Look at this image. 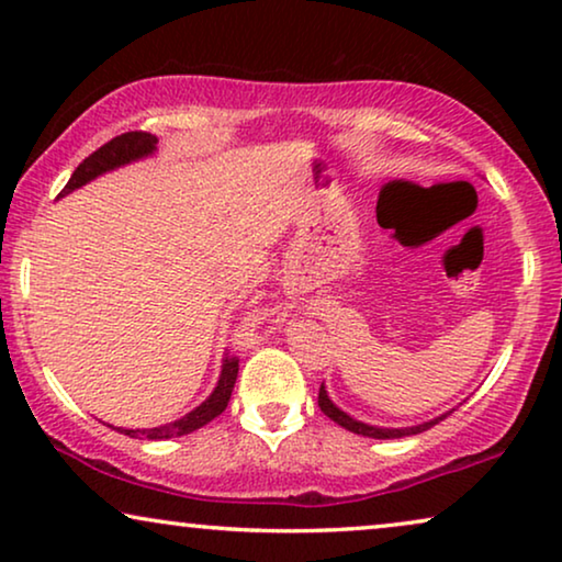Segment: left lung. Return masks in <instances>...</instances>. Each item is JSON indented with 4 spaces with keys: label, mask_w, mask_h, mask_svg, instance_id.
Here are the masks:
<instances>
[{
    "label": "left lung",
    "mask_w": 562,
    "mask_h": 562,
    "mask_svg": "<svg viewBox=\"0 0 562 562\" xmlns=\"http://www.w3.org/2000/svg\"><path fill=\"white\" fill-rule=\"evenodd\" d=\"M319 409L327 414L329 419L337 422V425L348 429V432H356V435H363V437H375V440H394V437H406V435H419L425 432V429L435 427L437 422H442L448 414H442V417L437 419H429L425 425H417V427H404V429H386V427H371V425H363V422L352 419L350 414H345L342 409H337V406L329 402L327 391H325V383L319 386Z\"/></svg>",
    "instance_id": "left-lung-1"
}]
</instances>
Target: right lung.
Returning a JSON list of instances; mask_svg holds the SVG:
<instances>
[{
    "instance_id": "add662e5",
    "label": "right lung",
    "mask_w": 562,
    "mask_h": 562,
    "mask_svg": "<svg viewBox=\"0 0 562 562\" xmlns=\"http://www.w3.org/2000/svg\"><path fill=\"white\" fill-rule=\"evenodd\" d=\"M156 143H158V137L150 135V133H143V130H135V133H125V135L112 137L110 143H104L102 148L94 150L89 158L81 160L79 168H76L74 176L68 179V183L58 196L71 194L74 189L83 187V183L97 179V176L112 171V168H120V166L130 164V160L150 156V153L156 150ZM237 363H240V360H237L235 356H227L225 360H222V373H220L217 389H214L210 398L199 404L194 412H189L187 417L176 419V422H171V425L153 427V429H122V427H117V432H125L130 437H148V440H168V437L189 435L199 427L210 425L214 417H220V414L227 409V402H229V396H233V389H235V381H237Z\"/></svg>"
}]
</instances>
